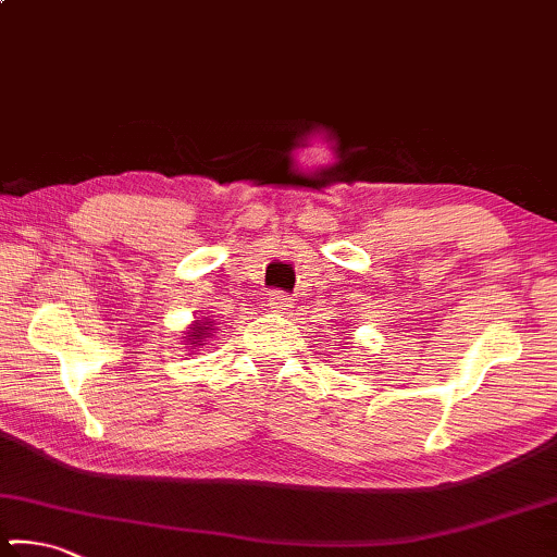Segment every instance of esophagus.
Segmentation results:
<instances>
[{"label":"esophagus","instance_id":"1","mask_svg":"<svg viewBox=\"0 0 557 557\" xmlns=\"http://www.w3.org/2000/svg\"><path fill=\"white\" fill-rule=\"evenodd\" d=\"M292 304H294V298L288 296V294H284V292H269V306H271L273 311L286 313L288 309H292Z\"/></svg>","mask_w":557,"mask_h":557}]
</instances>
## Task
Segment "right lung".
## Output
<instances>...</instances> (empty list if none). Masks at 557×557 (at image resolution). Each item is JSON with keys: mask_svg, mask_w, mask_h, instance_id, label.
Listing matches in <instances>:
<instances>
[{"mask_svg": "<svg viewBox=\"0 0 557 557\" xmlns=\"http://www.w3.org/2000/svg\"><path fill=\"white\" fill-rule=\"evenodd\" d=\"M206 332H208V324H206V326L196 324V329H193L190 336H193V338H203V336H206ZM193 344H198V342H193Z\"/></svg>", "mask_w": 557, "mask_h": 557, "instance_id": "obj_1", "label": "right lung"}]
</instances>
